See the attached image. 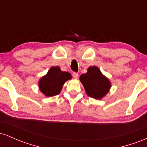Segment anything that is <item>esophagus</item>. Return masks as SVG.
Segmentation results:
<instances>
[{
	"label": "esophagus",
	"mask_w": 147,
	"mask_h": 147,
	"mask_svg": "<svg viewBox=\"0 0 147 147\" xmlns=\"http://www.w3.org/2000/svg\"><path fill=\"white\" fill-rule=\"evenodd\" d=\"M72 76H73V77L75 79H78L79 77L78 73H77V72H73V73H72Z\"/></svg>",
	"instance_id": "esophagus-1"
}]
</instances>
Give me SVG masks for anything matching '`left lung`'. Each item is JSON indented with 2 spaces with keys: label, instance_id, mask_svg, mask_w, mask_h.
I'll return each instance as SVG.
<instances>
[{
  "label": "left lung",
  "instance_id": "1",
  "mask_svg": "<svg viewBox=\"0 0 147 147\" xmlns=\"http://www.w3.org/2000/svg\"><path fill=\"white\" fill-rule=\"evenodd\" d=\"M79 80L83 84L87 95L95 99H102L111 88L109 79L97 66L89 67L86 73L80 76Z\"/></svg>",
  "mask_w": 147,
  "mask_h": 147
}]
</instances>
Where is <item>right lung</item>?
Instances as JSON below:
<instances>
[{"label": "right lung", "instance_id": "add662e5", "mask_svg": "<svg viewBox=\"0 0 147 147\" xmlns=\"http://www.w3.org/2000/svg\"><path fill=\"white\" fill-rule=\"evenodd\" d=\"M71 79L72 75L68 72L61 71L59 66L51 67L38 81L39 90L46 97L59 95L65 82Z\"/></svg>", "mask_w": 147, "mask_h": 147}]
</instances>
